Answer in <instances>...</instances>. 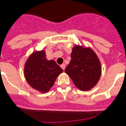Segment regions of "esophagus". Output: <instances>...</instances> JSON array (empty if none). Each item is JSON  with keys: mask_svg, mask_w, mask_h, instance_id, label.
I'll use <instances>...</instances> for the list:
<instances>
[{"mask_svg": "<svg viewBox=\"0 0 126 126\" xmlns=\"http://www.w3.org/2000/svg\"><path fill=\"white\" fill-rule=\"evenodd\" d=\"M61 67L63 69V70H65V64H62V65H61Z\"/></svg>", "mask_w": 126, "mask_h": 126, "instance_id": "obj_1", "label": "esophagus"}]
</instances>
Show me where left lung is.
<instances>
[{
	"mask_svg": "<svg viewBox=\"0 0 126 126\" xmlns=\"http://www.w3.org/2000/svg\"><path fill=\"white\" fill-rule=\"evenodd\" d=\"M71 57L65 72L78 89L83 91L91 90L97 84L102 72L96 54L90 47L75 45Z\"/></svg>",
	"mask_w": 126,
	"mask_h": 126,
	"instance_id": "left-lung-1",
	"label": "left lung"
}]
</instances>
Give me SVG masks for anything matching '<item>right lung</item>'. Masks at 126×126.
<instances>
[{
    "label": "right lung",
    "instance_id": "obj_1",
    "mask_svg": "<svg viewBox=\"0 0 126 126\" xmlns=\"http://www.w3.org/2000/svg\"><path fill=\"white\" fill-rule=\"evenodd\" d=\"M44 50L32 53L24 65V76L30 86L41 93H48L63 69L54 60H48Z\"/></svg>",
    "mask_w": 126,
    "mask_h": 126
}]
</instances>
